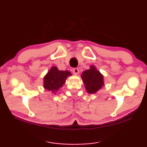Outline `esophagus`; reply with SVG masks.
<instances>
[{"mask_svg": "<svg viewBox=\"0 0 147 147\" xmlns=\"http://www.w3.org/2000/svg\"><path fill=\"white\" fill-rule=\"evenodd\" d=\"M73 73L74 74H75V75H77L79 73V69H77V68H74L73 70Z\"/></svg>", "mask_w": 147, "mask_h": 147, "instance_id": "34e87169", "label": "esophagus"}]
</instances>
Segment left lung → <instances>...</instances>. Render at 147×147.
Wrapping results in <instances>:
<instances>
[{"label":"left lung","mask_w":147,"mask_h":147,"mask_svg":"<svg viewBox=\"0 0 147 147\" xmlns=\"http://www.w3.org/2000/svg\"><path fill=\"white\" fill-rule=\"evenodd\" d=\"M81 78L86 91L90 94L96 93L104 85V76L93 65L82 73Z\"/></svg>","instance_id":"obj_1"}]
</instances>
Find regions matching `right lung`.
<instances>
[{"instance_id":"right-lung-1","label":"right lung","mask_w":147,"mask_h":147,"mask_svg":"<svg viewBox=\"0 0 147 147\" xmlns=\"http://www.w3.org/2000/svg\"><path fill=\"white\" fill-rule=\"evenodd\" d=\"M71 75L69 71H59L57 67H53L43 78V86L56 94L65 84L68 76Z\"/></svg>"}]
</instances>
